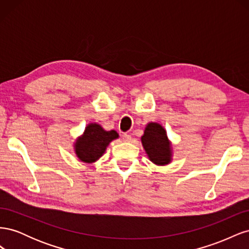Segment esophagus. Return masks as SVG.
Instances as JSON below:
<instances>
[{
	"mask_svg": "<svg viewBox=\"0 0 249 249\" xmlns=\"http://www.w3.org/2000/svg\"><path fill=\"white\" fill-rule=\"evenodd\" d=\"M123 139H124V141H125V142H129L131 139H132V136L130 134H124L123 135Z\"/></svg>",
	"mask_w": 249,
	"mask_h": 249,
	"instance_id": "esophagus-1",
	"label": "esophagus"
}]
</instances>
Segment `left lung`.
I'll return each instance as SVG.
<instances>
[{
  "instance_id": "left-lung-1",
  "label": "left lung",
  "mask_w": 249,
  "mask_h": 249,
  "mask_svg": "<svg viewBox=\"0 0 249 249\" xmlns=\"http://www.w3.org/2000/svg\"><path fill=\"white\" fill-rule=\"evenodd\" d=\"M141 142L148 159L154 164L163 166L171 162V143L168 140L166 131L160 124H147Z\"/></svg>"
}]
</instances>
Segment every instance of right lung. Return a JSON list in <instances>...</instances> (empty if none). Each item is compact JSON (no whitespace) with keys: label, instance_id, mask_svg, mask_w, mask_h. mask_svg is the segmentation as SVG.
<instances>
[{"label":"right lung","instance_id":"obj_1","mask_svg":"<svg viewBox=\"0 0 249 249\" xmlns=\"http://www.w3.org/2000/svg\"><path fill=\"white\" fill-rule=\"evenodd\" d=\"M118 138L116 131H105L97 124H89L74 143V152L82 162L93 163L105 154L109 143Z\"/></svg>","mask_w":249,"mask_h":249}]
</instances>
